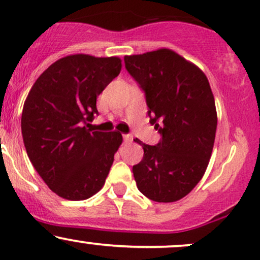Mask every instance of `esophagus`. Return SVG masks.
Listing matches in <instances>:
<instances>
[{
	"label": "esophagus",
	"mask_w": 260,
	"mask_h": 260,
	"mask_svg": "<svg viewBox=\"0 0 260 260\" xmlns=\"http://www.w3.org/2000/svg\"><path fill=\"white\" fill-rule=\"evenodd\" d=\"M123 140L124 143H131L133 140V137L131 134H123Z\"/></svg>",
	"instance_id": "obj_1"
}]
</instances>
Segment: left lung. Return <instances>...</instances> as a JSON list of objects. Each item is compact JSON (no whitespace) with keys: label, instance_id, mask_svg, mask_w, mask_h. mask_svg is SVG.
<instances>
[{"label":"left lung","instance_id":"left-lung-1","mask_svg":"<svg viewBox=\"0 0 260 260\" xmlns=\"http://www.w3.org/2000/svg\"><path fill=\"white\" fill-rule=\"evenodd\" d=\"M131 76L145 91L150 123L162 138L144 144L133 166L137 187L147 198L172 203L186 197L205 174L213 153L217 115L204 72L170 49L124 56Z\"/></svg>","mask_w":260,"mask_h":260}]
</instances>
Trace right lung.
I'll return each instance as SVG.
<instances>
[{
    "mask_svg": "<svg viewBox=\"0 0 260 260\" xmlns=\"http://www.w3.org/2000/svg\"><path fill=\"white\" fill-rule=\"evenodd\" d=\"M120 57L85 53L57 59L31 86L22 134L32 166L61 198L84 201L105 184L122 134L88 129L96 98L121 72Z\"/></svg>",
    "mask_w": 260,
    "mask_h": 260,
    "instance_id": "right-lung-1",
    "label": "right lung"
}]
</instances>
